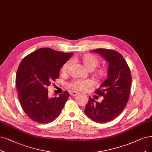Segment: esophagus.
<instances>
[{
    "instance_id": "obj_1",
    "label": "esophagus",
    "mask_w": 152,
    "mask_h": 152,
    "mask_svg": "<svg viewBox=\"0 0 152 152\" xmlns=\"http://www.w3.org/2000/svg\"><path fill=\"white\" fill-rule=\"evenodd\" d=\"M70 95L72 96H77L78 95H79V93H78L77 92H75V91H72V92H70Z\"/></svg>"
}]
</instances>
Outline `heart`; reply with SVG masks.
I'll return each instance as SVG.
<instances>
[{"mask_svg":"<svg viewBox=\"0 0 152 152\" xmlns=\"http://www.w3.org/2000/svg\"><path fill=\"white\" fill-rule=\"evenodd\" d=\"M80 62L85 66V68L88 70H92L98 66L99 64V60L96 57L90 54H87V55L83 56L80 58ZM70 62H66L62 66V71L63 72H66L68 69ZM107 74V70L105 68H100L97 70H96L95 75L96 77L99 79H103L105 78ZM94 83L93 81L87 80H76L73 81L70 83V87L72 89L82 91L87 88H89L94 86Z\"/></svg>","mask_w":152,"mask_h":152,"instance_id":"obj_1","label":"heart"}]
</instances>
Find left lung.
I'll use <instances>...</instances> for the list:
<instances>
[{"instance_id":"1","label":"left lung","mask_w":152,"mask_h":152,"mask_svg":"<svg viewBox=\"0 0 152 152\" xmlns=\"http://www.w3.org/2000/svg\"><path fill=\"white\" fill-rule=\"evenodd\" d=\"M95 52L108 64L107 78L95 94L104 96L101 102L89 96L85 113L96 123H106L116 118L126 105L129 99L132 77L130 69L123 56L113 50L97 48Z\"/></svg>"}]
</instances>
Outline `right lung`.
Segmentation results:
<instances>
[{"mask_svg":"<svg viewBox=\"0 0 152 152\" xmlns=\"http://www.w3.org/2000/svg\"><path fill=\"white\" fill-rule=\"evenodd\" d=\"M73 53L40 48L22 60L16 75V87L23 111L35 122L47 124L56 119L70 95L65 91L50 98L47 87L59 77L60 69Z\"/></svg>","mask_w":152,"mask_h":152,"instance_id":"right-lung-1","label":"right lung"}]
</instances>
